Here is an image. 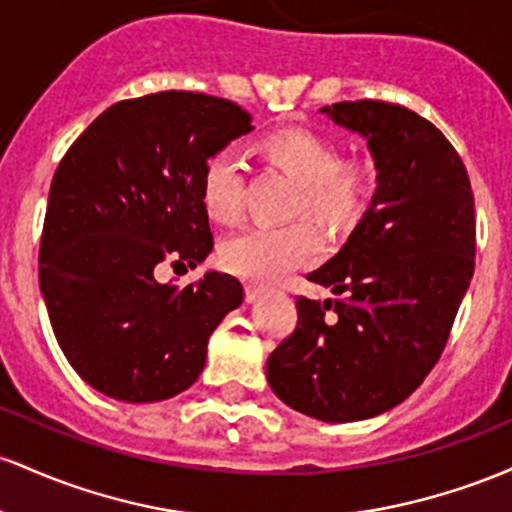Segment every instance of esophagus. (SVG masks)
<instances>
[{"mask_svg": "<svg viewBox=\"0 0 512 512\" xmlns=\"http://www.w3.org/2000/svg\"><path fill=\"white\" fill-rule=\"evenodd\" d=\"M244 292H246V302H256V300H261V297H263V292H266V290H263V287L261 285H246L244 287Z\"/></svg>", "mask_w": 512, "mask_h": 512, "instance_id": "1", "label": "esophagus"}]
</instances>
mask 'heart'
<instances>
[{
  "label": "heart",
  "instance_id": "obj_1",
  "mask_svg": "<svg viewBox=\"0 0 512 512\" xmlns=\"http://www.w3.org/2000/svg\"><path fill=\"white\" fill-rule=\"evenodd\" d=\"M273 162L302 183L300 208L333 227L353 225L363 215L375 191V169L363 159L341 162V149L319 132L278 130L263 142ZM203 205L215 220L237 222L244 212V159L239 149L225 147L203 169ZM326 249L321 229L300 220L292 225H256L234 234L222 246V263L229 273L246 280L285 278L319 261Z\"/></svg>",
  "mask_w": 512,
  "mask_h": 512
}]
</instances>
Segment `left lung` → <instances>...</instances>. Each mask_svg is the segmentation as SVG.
<instances>
[{"label":"left lung","instance_id":"8db88e82","mask_svg":"<svg viewBox=\"0 0 512 512\" xmlns=\"http://www.w3.org/2000/svg\"><path fill=\"white\" fill-rule=\"evenodd\" d=\"M321 113L365 137L377 188L341 251L307 275L338 300L297 297L266 377L290 409L350 423L394 409L440 360L474 275V195L457 149L409 108L365 99Z\"/></svg>","mask_w":512,"mask_h":512}]
</instances>
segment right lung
I'll return each mask as SVG.
<instances>
[{
	"instance_id": "add662e5",
	"label": "right lung",
	"mask_w": 512,
	"mask_h": 512,
	"mask_svg": "<svg viewBox=\"0 0 512 512\" xmlns=\"http://www.w3.org/2000/svg\"><path fill=\"white\" fill-rule=\"evenodd\" d=\"M251 130L234 101L159 91L113 103L62 157L40 237V292L62 353L96 392L152 404L203 372L210 333L244 287L217 271L162 285L154 268H195L210 254L203 169Z\"/></svg>"
}]
</instances>
